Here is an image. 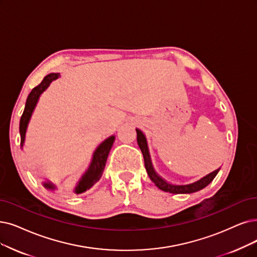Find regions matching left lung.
<instances>
[{"instance_id": "obj_1", "label": "left lung", "mask_w": 257, "mask_h": 257, "mask_svg": "<svg viewBox=\"0 0 257 257\" xmlns=\"http://www.w3.org/2000/svg\"><path fill=\"white\" fill-rule=\"evenodd\" d=\"M137 132V142L138 146L142 152L143 155V159H145V166H146V170L148 172V175L151 178V180L155 183V186L160 189L161 191L164 192H169L172 194H190V193H194L202 190L203 188H206L210 182H212V180L215 178V176L217 175V173L219 172L220 168L215 170L214 172L208 174L207 176L202 177L201 179L195 181L193 183H189V184H172L170 182H168L167 180H164L162 177H160L158 174L156 173V171L154 170L153 164H152V160H151V156H150V152H149V148H148V141L147 138L145 136L143 133L136 128Z\"/></svg>"}]
</instances>
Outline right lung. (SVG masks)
Returning <instances> with one entry per match:
<instances>
[{"mask_svg":"<svg viewBox=\"0 0 257 257\" xmlns=\"http://www.w3.org/2000/svg\"><path fill=\"white\" fill-rule=\"evenodd\" d=\"M60 77V74H55L51 73L44 77L43 81L41 83L36 86L30 94L27 97L26 100V104L25 108L22 114L21 120H20V135H21V147H23L24 141H25V135H26V130L28 122L30 120V117H32L34 109L38 103V100L41 96V94L49 86V84L53 82L54 80L58 79ZM115 141V136H110L107 139H105L103 142L100 143L99 147L96 149L94 152L93 158H91V162L89 164L88 169L85 171V173L82 175L81 179L79 180L77 187L75 189L76 194H81L84 193L85 191L89 190L94 184L101 178L102 173L104 171L105 168V163L107 160V156L109 154V151L112 147V143ZM43 186L46 189L49 190H55L56 186L51 182H44Z\"/></svg>","mask_w":257,"mask_h":257,"instance_id":"add662e5","label":"right lung"}]
</instances>
